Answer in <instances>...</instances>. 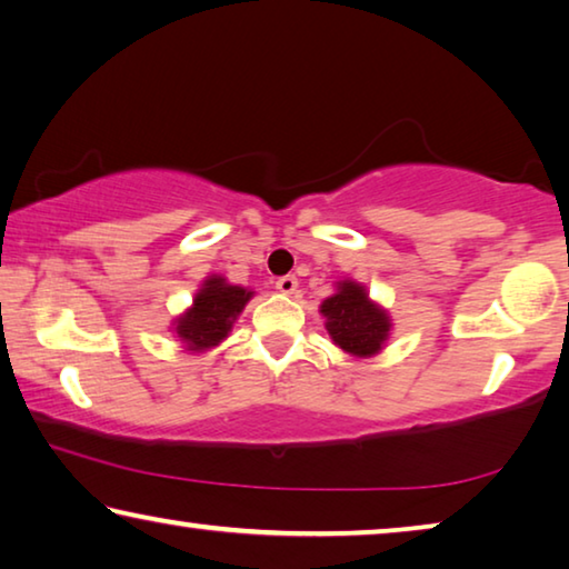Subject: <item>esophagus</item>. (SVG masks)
<instances>
[{"label":"esophagus","instance_id":"esophagus-1","mask_svg":"<svg viewBox=\"0 0 569 569\" xmlns=\"http://www.w3.org/2000/svg\"><path fill=\"white\" fill-rule=\"evenodd\" d=\"M276 288H278V291H281V293L291 296V293H296V288H299V278L291 276V273L281 276V278H278V281H276Z\"/></svg>","mask_w":569,"mask_h":569}]
</instances>
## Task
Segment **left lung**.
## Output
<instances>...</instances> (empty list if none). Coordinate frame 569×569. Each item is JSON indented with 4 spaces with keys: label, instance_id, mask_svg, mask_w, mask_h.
Segmentation results:
<instances>
[{
    "label": "left lung",
    "instance_id": "1",
    "mask_svg": "<svg viewBox=\"0 0 569 569\" xmlns=\"http://www.w3.org/2000/svg\"><path fill=\"white\" fill-rule=\"evenodd\" d=\"M321 313L327 317V331L333 345H339L349 355L369 357L380 351L390 319L382 309L367 299V291L355 281L339 283L337 293L321 303Z\"/></svg>",
    "mask_w": 569,
    "mask_h": 569
}]
</instances>
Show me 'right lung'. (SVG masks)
<instances>
[{
    "label": "right lung",
    "instance_id": "add662e5",
    "mask_svg": "<svg viewBox=\"0 0 569 569\" xmlns=\"http://www.w3.org/2000/svg\"><path fill=\"white\" fill-rule=\"evenodd\" d=\"M252 291L224 283V278H207L194 306L177 321V333L189 349H210L228 337L232 321L246 309Z\"/></svg>",
    "mask_w": 569,
    "mask_h": 569
}]
</instances>
